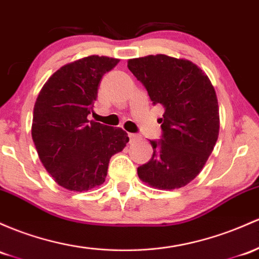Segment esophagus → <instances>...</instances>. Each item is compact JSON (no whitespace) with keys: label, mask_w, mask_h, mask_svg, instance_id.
Listing matches in <instances>:
<instances>
[{"label":"esophagus","mask_w":259,"mask_h":259,"mask_svg":"<svg viewBox=\"0 0 259 259\" xmlns=\"http://www.w3.org/2000/svg\"><path fill=\"white\" fill-rule=\"evenodd\" d=\"M129 143L133 144V143H136V141L141 140V136L138 135V134H129Z\"/></svg>","instance_id":"esophagus-1"}]
</instances>
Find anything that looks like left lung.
Returning <instances> with one entry per match:
<instances>
[{
  "mask_svg": "<svg viewBox=\"0 0 259 259\" xmlns=\"http://www.w3.org/2000/svg\"><path fill=\"white\" fill-rule=\"evenodd\" d=\"M151 99L162 104L160 140H150L153 153L138 167L139 178L158 189L187 186L203 169L217 144L220 119L218 98L208 76L189 60L149 55L127 61Z\"/></svg>",
  "mask_w": 259,
  "mask_h": 259,
  "instance_id": "left-lung-1",
  "label": "left lung"
}]
</instances>
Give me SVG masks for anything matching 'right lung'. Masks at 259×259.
<instances>
[{"label": "right lung", "mask_w": 259, "mask_h": 259, "mask_svg": "<svg viewBox=\"0 0 259 259\" xmlns=\"http://www.w3.org/2000/svg\"><path fill=\"white\" fill-rule=\"evenodd\" d=\"M118 59L92 55L65 65L45 82L33 112L32 138L56 183L73 192L103 184L110 157L129 141L120 127L88 120L98 84Z\"/></svg>", "instance_id": "1"}]
</instances>
